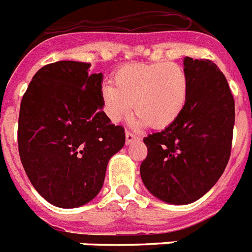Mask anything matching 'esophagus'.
<instances>
[{"mask_svg": "<svg viewBox=\"0 0 252 252\" xmlns=\"http://www.w3.org/2000/svg\"><path fill=\"white\" fill-rule=\"evenodd\" d=\"M136 140H139V136H136V135L130 132V131H126V144H131Z\"/></svg>", "mask_w": 252, "mask_h": 252, "instance_id": "1", "label": "esophagus"}]
</instances>
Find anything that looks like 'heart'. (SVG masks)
Returning <instances> with one entry per match:
<instances>
[{
    "mask_svg": "<svg viewBox=\"0 0 252 252\" xmlns=\"http://www.w3.org/2000/svg\"><path fill=\"white\" fill-rule=\"evenodd\" d=\"M115 85L102 87L103 111L112 122H120L134 107V125L168 127L184 112L189 99L188 72L176 62L128 63L113 75Z\"/></svg>",
    "mask_w": 252,
    "mask_h": 252,
    "instance_id": "heart-1",
    "label": "heart"
}]
</instances>
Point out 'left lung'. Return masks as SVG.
Returning <instances> with one entry per match:
<instances>
[{"label": "left lung", "mask_w": 252, "mask_h": 252, "mask_svg": "<svg viewBox=\"0 0 252 252\" xmlns=\"http://www.w3.org/2000/svg\"><path fill=\"white\" fill-rule=\"evenodd\" d=\"M190 92L173 125L144 137L140 165L145 188L164 203L185 205L217 184L229 160L234 99L223 72L210 60L185 57Z\"/></svg>", "instance_id": "1"}]
</instances>
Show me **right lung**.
<instances>
[{"label": "right lung", "mask_w": 252, "mask_h": 252, "mask_svg": "<svg viewBox=\"0 0 252 252\" xmlns=\"http://www.w3.org/2000/svg\"><path fill=\"white\" fill-rule=\"evenodd\" d=\"M59 61L33 76L20 104L19 154L28 178L52 205L77 208L99 193L125 130L103 111V74Z\"/></svg>", "instance_id": "add662e5"}]
</instances>
